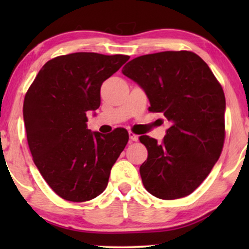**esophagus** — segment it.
Masks as SVG:
<instances>
[{
    "instance_id": "esophagus-1",
    "label": "esophagus",
    "mask_w": 249,
    "mask_h": 249,
    "mask_svg": "<svg viewBox=\"0 0 249 249\" xmlns=\"http://www.w3.org/2000/svg\"><path fill=\"white\" fill-rule=\"evenodd\" d=\"M129 138H130L131 142H137L138 141V136L134 134L132 131H129Z\"/></svg>"
}]
</instances>
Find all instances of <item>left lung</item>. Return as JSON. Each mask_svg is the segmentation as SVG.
<instances>
[{
    "mask_svg": "<svg viewBox=\"0 0 249 249\" xmlns=\"http://www.w3.org/2000/svg\"><path fill=\"white\" fill-rule=\"evenodd\" d=\"M122 73L144 89L149 111L162 112L171 122L161 144L149 136L139 137L148 151L139 169L144 187L161 199L188 196L222 152V87L209 66L189 51L138 56L125 64Z\"/></svg>",
    "mask_w": 249,
    "mask_h": 249,
    "instance_id": "8db88e82",
    "label": "left lung"
}]
</instances>
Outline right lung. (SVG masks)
Segmentation results:
<instances>
[{
    "instance_id": "obj_1",
    "label": "right lung",
    "mask_w": 249,
    "mask_h": 249,
    "mask_svg": "<svg viewBox=\"0 0 249 249\" xmlns=\"http://www.w3.org/2000/svg\"><path fill=\"white\" fill-rule=\"evenodd\" d=\"M128 55L78 52L56 56L39 70L23 101V121L35 165L54 193L86 202L107 188L127 145L124 128L104 135L87 129L88 111L101 104V86Z\"/></svg>"
}]
</instances>
